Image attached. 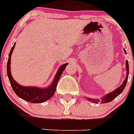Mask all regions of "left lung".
Here are the masks:
<instances>
[{
	"label": "left lung",
	"mask_w": 134,
	"mask_h": 134,
	"mask_svg": "<svg viewBox=\"0 0 134 134\" xmlns=\"http://www.w3.org/2000/svg\"><path fill=\"white\" fill-rule=\"evenodd\" d=\"M124 51L126 53V50L125 49H124ZM126 70H127V76H126V78H125V81L122 83V84L121 86H120L119 87L117 88L115 90H114L113 91L109 93H108L107 95H106L105 96H104L103 97H102V103H108V102H111L112 100L115 99L117 96H119L120 94L123 91V90L125 89L126 84H127V80H128V76H129V64H128V61L127 60L126 61ZM87 99L88 101L92 102L93 103H97L98 102H99V99H91V98H87Z\"/></svg>",
	"instance_id": "obj_1"
}]
</instances>
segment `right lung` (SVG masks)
<instances>
[{
	"mask_svg": "<svg viewBox=\"0 0 134 134\" xmlns=\"http://www.w3.org/2000/svg\"><path fill=\"white\" fill-rule=\"evenodd\" d=\"M15 43L13 47L12 48L9 54V58L7 61V73L8 78H9V82L11 84L14 91L19 97H21L23 99L27 102H31V103H41L49 99L50 97H52L56 91V88L57 86L58 81L59 80L62 75V72L66 68L68 64H64L59 68L56 75L54 77L53 82H52L51 85H50L47 88H38L36 86H23L19 84L12 76L11 71H10V63H11V55L12 54L13 50L15 47Z\"/></svg>",
	"mask_w": 134,
	"mask_h": 134,
	"instance_id": "1",
	"label": "right lung"
}]
</instances>
